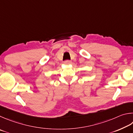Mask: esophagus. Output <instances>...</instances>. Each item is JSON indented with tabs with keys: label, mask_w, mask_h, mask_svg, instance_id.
Listing matches in <instances>:
<instances>
[{
	"label": "esophagus",
	"mask_w": 133,
	"mask_h": 133,
	"mask_svg": "<svg viewBox=\"0 0 133 133\" xmlns=\"http://www.w3.org/2000/svg\"><path fill=\"white\" fill-rule=\"evenodd\" d=\"M72 63V62L71 61H69V60H67V61H65L64 62V64H66V65H69V64H71Z\"/></svg>",
	"instance_id": "esophagus-1"
}]
</instances>
